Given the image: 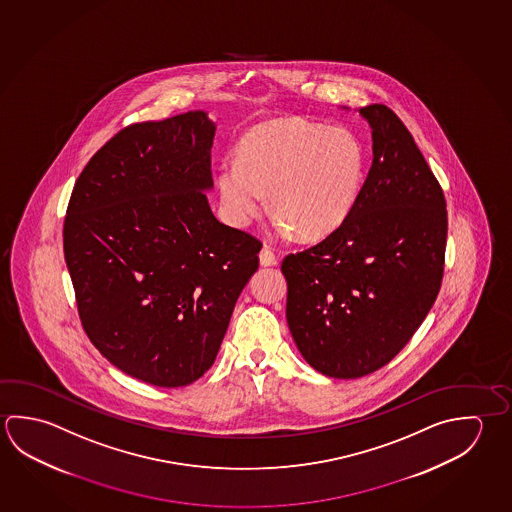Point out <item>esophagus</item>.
Listing matches in <instances>:
<instances>
[{
    "instance_id": "obj_1",
    "label": "esophagus",
    "mask_w": 512,
    "mask_h": 512,
    "mask_svg": "<svg viewBox=\"0 0 512 512\" xmlns=\"http://www.w3.org/2000/svg\"><path fill=\"white\" fill-rule=\"evenodd\" d=\"M259 259L262 266H275L278 262L277 255H275V252H273L271 248H268V246H264V248L260 250Z\"/></svg>"
}]
</instances>
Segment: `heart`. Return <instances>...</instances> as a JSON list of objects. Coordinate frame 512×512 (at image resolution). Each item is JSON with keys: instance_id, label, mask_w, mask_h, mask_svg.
<instances>
[{"instance_id": "b5f03b06", "label": "heart", "mask_w": 512, "mask_h": 512, "mask_svg": "<svg viewBox=\"0 0 512 512\" xmlns=\"http://www.w3.org/2000/svg\"><path fill=\"white\" fill-rule=\"evenodd\" d=\"M363 167V149L347 131L284 118L248 136L239 160L221 165L217 185L234 225H250L271 192L280 232L322 237L356 205Z\"/></svg>"}]
</instances>
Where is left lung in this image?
Here are the masks:
<instances>
[{"mask_svg": "<svg viewBox=\"0 0 512 512\" xmlns=\"http://www.w3.org/2000/svg\"><path fill=\"white\" fill-rule=\"evenodd\" d=\"M374 160L347 219L322 243L282 260L286 318L305 361L354 379L399 354L439 295L448 237L446 199L401 118L359 109Z\"/></svg>", "mask_w": 512, "mask_h": 512, "instance_id": "1", "label": "left lung"}]
</instances>
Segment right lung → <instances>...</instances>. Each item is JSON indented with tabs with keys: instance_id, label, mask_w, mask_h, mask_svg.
<instances>
[{
	"instance_id": "right-lung-1",
	"label": "right lung",
	"mask_w": 512,
	"mask_h": 512,
	"mask_svg": "<svg viewBox=\"0 0 512 512\" xmlns=\"http://www.w3.org/2000/svg\"><path fill=\"white\" fill-rule=\"evenodd\" d=\"M214 135L205 111L120 129L75 181L64 217L84 331L149 385H190L214 365L259 268V239L208 205Z\"/></svg>"
}]
</instances>
